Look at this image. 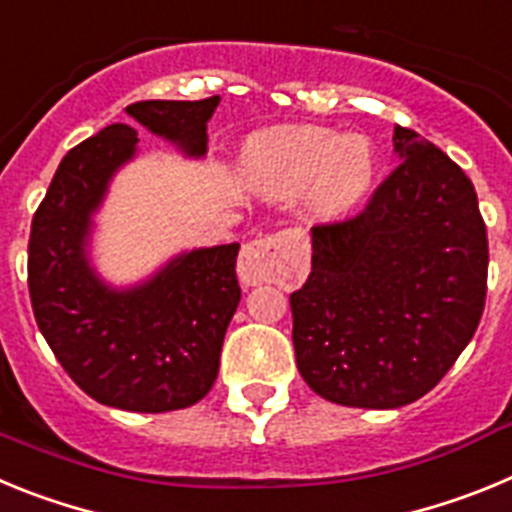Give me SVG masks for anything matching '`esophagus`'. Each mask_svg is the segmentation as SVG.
Segmentation results:
<instances>
[{
	"mask_svg": "<svg viewBox=\"0 0 512 512\" xmlns=\"http://www.w3.org/2000/svg\"><path fill=\"white\" fill-rule=\"evenodd\" d=\"M292 241H295L292 233H274L246 243L241 256H238V279L246 287H256V284H264L271 277H277L284 248Z\"/></svg>",
	"mask_w": 512,
	"mask_h": 512,
	"instance_id": "esophagus-1",
	"label": "esophagus"
}]
</instances>
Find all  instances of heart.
Wrapping results in <instances>:
<instances>
[{"label":"heart","instance_id":"heart-1","mask_svg":"<svg viewBox=\"0 0 512 512\" xmlns=\"http://www.w3.org/2000/svg\"><path fill=\"white\" fill-rule=\"evenodd\" d=\"M248 182L277 197L307 187V207L336 220L364 200L377 179V151L361 135L295 125L253 135L243 151Z\"/></svg>","mask_w":512,"mask_h":512}]
</instances>
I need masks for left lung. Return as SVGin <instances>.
Wrapping results in <instances>:
<instances>
[{
  "mask_svg": "<svg viewBox=\"0 0 512 512\" xmlns=\"http://www.w3.org/2000/svg\"><path fill=\"white\" fill-rule=\"evenodd\" d=\"M400 166L354 220L315 225L312 271L289 295L297 369L346 408L420 400L472 341L487 295V230L469 176L395 128Z\"/></svg>",
  "mask_w": 512,
  "mask_h": 512,
  "instance_id": "8db88e82",
  "label": "left lung"
}]
</instances>
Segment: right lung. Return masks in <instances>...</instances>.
<instances>
[{
  "instance_id": "right-lung-1",
  "label": "right lung",
  "mask_w": 512,
  "mask_h": 512,
  "mask_svg": "<svg viewBox=\"0 0 512 512\" xmlns=\"http://www.w3.org/2000/svg\"><path fill=\"white\" fill-rule=\"evenodd\" d=\"M217 104L220 97L148 99L125 112L187 158H205ZM135 153L138 130L115 122L63 156L33 217L27 287L40 333L81 390L110 408L169 413L200 402L215 384L241 302V246L192 248L130 287L104 282L89 256L94 215Z\"/></svg>"
}]
</instances>
